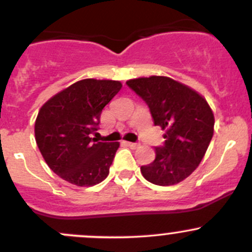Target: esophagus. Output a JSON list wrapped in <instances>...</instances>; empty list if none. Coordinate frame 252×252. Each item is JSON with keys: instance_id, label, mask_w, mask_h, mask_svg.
Returning a JSON list of instances; mask_svg holds the SVG:
<instances>
[{"instance_id": "esophagus-1", "label": "esophagus", "mask_w": 252, "mask_h": 252, "mask_svg": "<svg viewBox=\"0 0 252 252\" xmlns=\"http://www.w3.org/2000/svg\"><path fill=\"white\" fill-rule=\"evenodd\" d=\"M126 146L131 147V149H136V147L139 146L138 142H129V141H126Z\"/></svg>"}]
</instances>
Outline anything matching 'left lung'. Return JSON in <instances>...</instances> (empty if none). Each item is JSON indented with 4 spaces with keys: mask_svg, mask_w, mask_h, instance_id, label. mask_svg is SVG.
Returning a JSON list of instances; mask_svg holds the SVG:
<instances>
[{
    "mask_svg": "<svg viewBox=\"0 0 252 252\" xmlns=\"http://www.w3.org/2000/svg\"><path fill=\"white\" fill-rule=\"evenodd\" d=\"M126 85L149 106L155 126L166 130L154 162L141 166L142 175L161 187L182 182L197 168L212 139L215 117L207 101L167 77L131 79Z\"/></svg>",
    "mask_w": 252,
    "mask_h": 252,
    "instance_id": "1",
    "label": "left lung"
}]
</instances>
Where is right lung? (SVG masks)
Instances as JSON below:
<instances>
[{"instance_id":"1","label":"right lung","mask_w":252,"mask_h":252,"mask_svg":"<svg viewBox=\"0 0 252 252\" xmlns=\"http://www.w3.org/2000/svg\"><path fill=\"white\" fill-rule=\"evenodd\" d=\"M114 80L84 79L45 103L35 122V140L47 166L63 180L93 187L107 178L119 142L91 138L103 107L118 94Z\"/></svg>"}]
</instances>
